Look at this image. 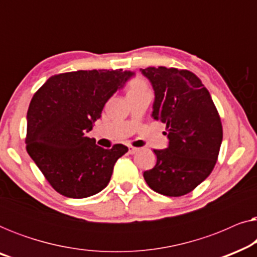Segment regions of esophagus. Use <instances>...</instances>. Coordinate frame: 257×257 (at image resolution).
Returning a JSON list of instances; mask_svg holds the SVG:
<instances>
[{
    "instance_id": "esophagus-1",
    "label": "esophagus",
    "mask_w": 257,
    "mask_h": 257,
    "mask_svg": "<svg viewBox=\"0 0 257 257\" xmlns=\"http://www.w3.org/2000/svg\"><path fill=\"white\" fill-rule=\"evenodd\" d=\"M139 151V149H137V147H133V146H128V153L130 154H135Z\"/></svg>"
}]
</instances>
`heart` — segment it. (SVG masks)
<instances>
[{"instance_id": "heart-1", "label": "heart", "mask_w": 257, "mask_h": 257, "mask_svg": "<svg viewBox=\"0 0 257 257\" xmlns=\"http://www.w3.org/2000/svg\"><path fill=\"white\" fill-rule=\"evenodd\" d=\"M147 90L146 83L144 82V79L140 78V77H136L133 78L128 84V93L130 92H137V91H143Z\"/></svg>"}]
</instances>
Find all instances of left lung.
I'll list each match as a JSON object with an SVG mask.
<instances>
[{
  "label": "left lung",
  "instance_id": "obj_1",
  "mask_svg": "<svg viewBox=\"0 0 257 257\" xmlns=\"http://www.w3.org/2000/svg\"><path fill=\"white\" fill-rule=\"evenodd\" d=\"M140 71L154 91L152 117L166 124L168 146L154 150L157 164L144 172L153 191L167 196L192 192L212 173L222 143V125L208 90L187 70Z\"/></svg>",
  "mask_w": 257,
  "mask_h": 257
}]
</instances>
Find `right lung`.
I'll return each instance as SVG.
<instances>
[{
	"label": "right lung",
	"instance_id": "1",
	"mask_svg": "<svg viewBox=\"0 0 257 257\" xmlns=\"http://www.w3.org/2000/svg\"><path fill=\"white\" fill-rule=\"evenodd\" d=\"M135 76L119 70H79L52 76L34 94L27 114V151L55 191L72 199L106 187L128 149L96 145L86 136L106 101Z\"/></svg>",
	"mask_w": 257,
	"mask_h": 257
}]
</instances>
